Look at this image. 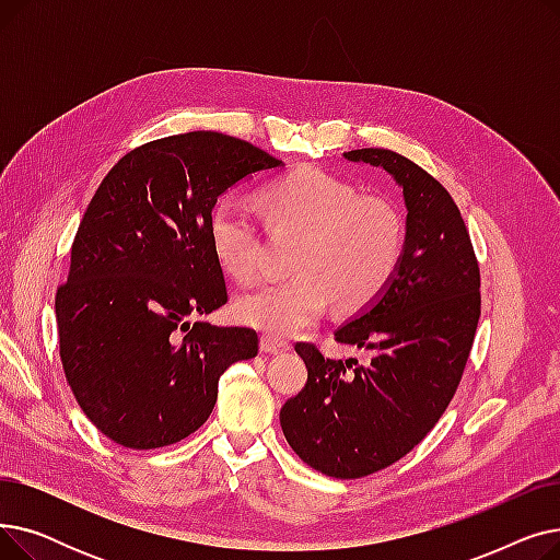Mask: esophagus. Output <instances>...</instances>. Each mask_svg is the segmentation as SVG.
<instances>
[{
	"label": "esophagus",
	"instance_id": "obj_1",
	"mask_svg": "<svg viewBox=\"0 0 560 560\" xmlns=\"http://www.w3.org/2000/svg\"><path fill=\"white\" fill-rule=\"evenodd\" d=\"M288 349H290V345L285 340H279L272 336L260 338V351H265V354H283V351H288Z\"/></svg>",
	"mask_w": 560,
	"mask_h": 560
}]
</instances>
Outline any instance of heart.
Returning a JSON list of instances; mask_svg holds the SVG:
<instances>
[{"instance_id": "heart-1", "label": "heart", "mask_w": 560, "mask_h": 560, "mask_svg": "<svg viewBox=\"0 0 560 560\" xmlns=\"http://www.w3.org/2000/svg\"><path fill=\"white\" fill-rule=\"evenodd\" d=\"M275 231L302 233L290 260L295 277L247 292L233 306L243 325L272 338L311 327L329 302L340 311L372 304L397 275L406 226L395 206L322 167H300L260 192ZM211 252L235 281L252 283L260 272L262 243L249 211L220 197L206 222Z\"/></svg>"}]
</instances>
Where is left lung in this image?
I'll return each instance as SVG.
<instances>
[{"mask_svg": "<svg viewBox=\"0 0 560 560\" xmlns=\"http://www.w3.org/2000/svg\"><path fill=\"white\" fill-rule=\"evenodd\" d=\"M347 161L384 167L404 190L406 247L388 288L334 336L370 361L325 359L298 342L308 378L281 408L288 445L317 472L361 479L406 456L450 406L481 315V275L452 195L406 156L368 147Z\"/></svg>", "mask_w": 560, "mask_h": 560, "instance_id": "1", "label": "left lung"}]
</instances>
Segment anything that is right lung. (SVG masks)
Listing matches in <instances>:
<instances>
[{
  "label": "right lung",
  "instance_id": "add662e5",
  "mask_svg": "<svg viewBox=\"0 0 560 560\" xmlns=\"http://www.w3.org/2000/svg\"><path fill=\"white\" fill-rule=\"evenodd\" d=\"M279 165L241 138L176 133L125 154L88 203L56 290L58 347L81 410L113 443H179L209 420L220 374L258 354L254 329L188 315L226 304L206 231L213 203Z\"/></svg>",
  "mask_w": 560,
  "mask_h": 560
}]
</instances>
